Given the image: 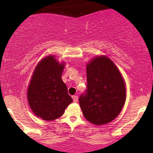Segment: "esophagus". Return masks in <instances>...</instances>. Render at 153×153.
<instances>
[{"mask_svg": "<svg viewBox=\"0 0 153 153\" xmlns=\"http://www.w3.org/2000/svg\"><path fill=\"white\" fill-rule=\"evenodd\" d=\"M73 102H75V103L78 102V96H73Z\"/></svg>", "mask_w": 153, "mask_h": 153, "instance_id": "obj_1", "label": "esophagus"}]
</instances>
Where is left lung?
<instances>
[{
    "instance_id": "8db88e82",
    "label": "left lung",
    "mask_w": 153,
    "mask_h": 153,
    "mask_svg": "<svg viewBox=\"0 0 153 153\" xmlns=\"http://www.w3.org/2000/svg\"><path fill=\"white\" fill-rule=\"evenodd\" d=\"M87 90L79 103L84 117L95 125L113 121L126 101V85L119 70L106 56H96L86 65Z\"/></svg>"
}]
</instances>
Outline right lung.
<instances>
[{
	"mask_svg": "<svg viewBox=\"0 0 153 153\" xmlns=\"http://www.w3.org/2000/svg\"><path fill=\"white\" fill-rule=\"evenodd\" d=\"M65 62L48 55L36 65L27 89V100L36 117L45 121L59 118L73 102L62 80Z\"/></svg>",
	"mask_w": 153,
	"mask_h": 153,
	"instance_id": "obj_1",
	"label": "right lung"
}]
</instances>
